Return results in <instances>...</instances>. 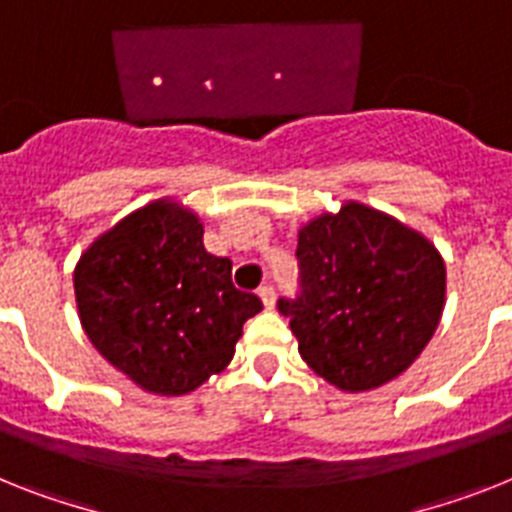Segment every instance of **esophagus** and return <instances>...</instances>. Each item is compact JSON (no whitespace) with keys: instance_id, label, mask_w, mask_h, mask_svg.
Masks as SVG:
<instances>
[{"instance_id":"obj_1","label":"esophagus","mask_w":512,"mask_h":512,"mask_svg":"<svg viewBox=\"0 0 512 512\" xmlns=\"http://www.w3.org/2000/svg\"><path fill=\"white\" fill-rule=\"evenodd\" d=\"M259 298H261V303H264V308H272L274 306V287L272 285L261 287Z\"/></svg>"}]
</instances>
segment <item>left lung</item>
Listing matches in <instances>:
<instances>
[{"instance_id":"obj_1","label":"left lung","mask_w":512,"mask_h":512,"mask_svg":"<svg viewBox=\"0 0 512 512\" xmlns=\"http://www.w3.org/2000/svg\"><path fill=\"white\" fill-rule=\"evenodd\" d=\"M301 295L280 298L298 353L345 392L400 377L432 340L445 308V261L434 243L358 201L298 232Z\"/></svg>"}]
</instances>
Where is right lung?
Listing matches in <instances>:
<instances>
[{
	"instance_id": "1",
	"label": "right lung",
	"mask_w": 512,
	"mask_h": 512,
	"mask_svg": "<svg viewBox=\"0 0 512 512\" xmlns=\"http://www.w3.org/2000/svg\"><path fill=\"white\" fill-rule=\"evenodd\" d=\"M80 324L101 356L154 395H185L235 356L261 311L232 285V261L204 248V225L170 198L120 219L75 266Z\"/></svg>"
}]
</instances>
